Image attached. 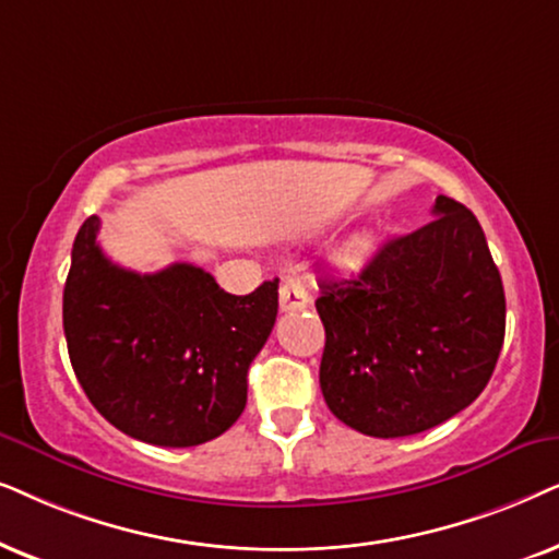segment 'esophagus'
I'll list each match as a JSON object with an SVG mask.
<instances>
[{"label": "esophagus", "instance_id": "obj_1", "mask_svg": "<svg viewBox=\"0 0 559 559\" xmlns=\"http://www.w3.org/2000/svg\"><path fill=\"white\" fill-rule=\"evenodd\" d=\"M278 304H281V311H299L304 307H309V294L301 281L296 278L284 281V286H281L278 292Z\"/></svg>", "mask_w": 559, "mask_h": 559}]
</instances>
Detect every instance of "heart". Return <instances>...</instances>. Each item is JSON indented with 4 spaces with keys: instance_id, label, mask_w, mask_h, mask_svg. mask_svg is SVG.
Masks as SVG:
<instances>
[{
    "instance_id": "b5f03b06",
    "label": "heart",
    "mask_w": 559,
    "mask_h": 559,
    "mask_svg": "<svg viewBox=\"0 0 559 559\" xmlns=\"http://www.w3.org/2000/svg\"><path fill=\"white\" fill-rule=\"evenodd\" d=\"M370 250H373V237H370L368 233L366 235H357L355 240L347 245L345 252H342V255H340V263L357 265L362 258L370 255Z\"/></svg>"
}]
</instances>
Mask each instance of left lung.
I'll list each match as a JSON object with an SVG mask.
<instances>
[{
	"instance_id": "8db88e82",
	"label": "left lung",
	"mask_w": 559,
	"mask_h": 559,
	"mask_svg": "<svg viewBox=\"0 0 559 559\" xmlns=\"http://www.w3.org/2000/svg\"><path fill=\"white\" fill-rule=\"evenodd\" d=\"M431 214L353 278L322 281L317 299L324 401L368 437L419 435L463 412L503 345L506 296L483 227L450 197Z\"/></svg>"
}]
</instances>
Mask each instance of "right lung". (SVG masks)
<instances>
[{"mask_svg":"<svg viewBox=\"0 0 559 559\" xmlns=\"http://www.w3.org/2000/svg\"><path fill=\"white\" fill-rule=\"evenodd\" d=\"M96 233L99 217H88L63 288L66 345L81 389L140 442L214 440L248 401V368L278 314V278L235 296L191 263L140 275L111 263Z\"/></svg>","mask_w":559,"mask_h":559,"instance_id":"1","label":"right lung"}]
</instances>
